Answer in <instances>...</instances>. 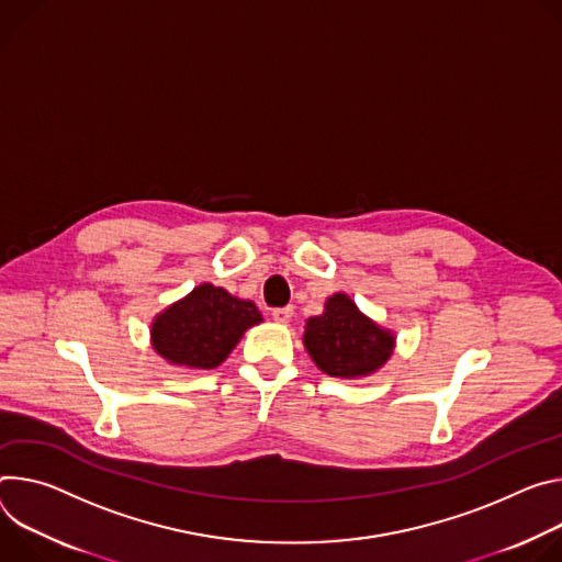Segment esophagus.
Wrapping results in <instances>:
<instances>
[{
    "label": "esophagus",
    "instance_id": "34e87169",
    "mask_svg": "<svg viewBox=\"0 0 562 562\" xmlns=\"http://www.w3.org/2000/svg\"><path fill=\"white\" fill-rule=\"evenodd\" d=\"M292 315H294L292 307H277V310H272V319L277 324H290Z\"/></svg>",
    "mask_w": 562,
    "mask_h": 562
}]
</instances>
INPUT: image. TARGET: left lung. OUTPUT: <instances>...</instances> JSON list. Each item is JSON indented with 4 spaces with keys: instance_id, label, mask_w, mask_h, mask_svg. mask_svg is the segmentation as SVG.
<instances>
[{
    "instance_id": "obj_1",
    "label": "left lung",
    "mask_w": 562,
    "mask_h": 562,
    "mask_svg": "<svg viewBox=\"0 0 562 562\" xmlns=\"http://www.w3.org/2000/svg\"><path fill=\"white\" fill-rule=\"evenodd\" d=\"M397 335L357 307L346 292L326 299L324 313L303 326V348L330 378H370L391 359Z\"/></svg>"
}]
</instances>
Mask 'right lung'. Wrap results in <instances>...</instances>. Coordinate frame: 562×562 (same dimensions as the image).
Segmentation results:
<instances>
[{"label": "right lung", "instance_id": "right-lung-1", "mask_svg": "<svg viewBox=\"0 0 562 562\" xmlns=\"http://www.w3.org/2000/svg\"><path fill=\"white\" fill-rule=\"evenodd\" d=\"M263 322L255 301L232 296L225 288L201 283L154 317L151 348L167 363L190 370L221 366L245 330Z\"/></svg>", "mask_w": 562, "mask_h": 562}]
</instances>
